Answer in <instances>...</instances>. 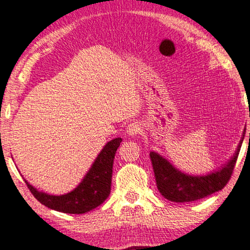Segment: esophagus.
I'll list each match as a JSON object with an SVG mask.
<instances>
[{
	"label": "esophagus",
	"instance_id": "34e87169",
	"mask_svg": "<svg viewBox=\"0 0 250 250\" xmlns=\"http://www.w3.org/2000/svg\"><path fill=\"white\" fill-rule=\"evenodd\" d=\"M140 133H141V125H138L137 122H133V123H130V125H128L127 134L129 135V136L134 137Z\"/></svg>",
	"mask_w": 250,
	"mask_h": 250
}]
</instances>
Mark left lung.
Segmentation results:
<instances>
[{
    "mask_svg": "<svg viewBox=\"0 0 250 250\" xmlns=\"http://www.w3.org/2000/svg\"><path fill=\"white\" fill-rule=\"evenodd\" d=\"M245 134L246 129L243 130L235 154L231 156L229 161L222 165L219 170L204 174V176H192V174L182 172L163 156L151 151L150 158H151L152 167H154L158 191L167 200L174 201V203H188V201L203 199L207 195L222 190L233 173Z\"/></svg>",
    "mask_w": 250,
    "mask_h": 250,
    "instance_id": "1",
    "label": "left lung"
}]
</instances>
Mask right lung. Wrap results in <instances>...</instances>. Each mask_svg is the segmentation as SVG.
Here are the masks:
<instances>
[{
  "label": "right lung",
  "instance_id": "1",
  "mask_svg": "<svg viewBox=\"0 0 250 250\" xmlns=\"http://www.w3.org/2000/svg\"><path fill=\"white\" fill-rule=\"evenodd\" d=\"M121 142V137L109 141L102 148L79 185L68 193L53 195L38 191L24 179L25 184L36 199L51 209L70 214H83L92 211L101 205L110 193L114 157Z\"/></svg>",
  "mask_w": 250,
  "mask_h": 250
}]
</instances>
